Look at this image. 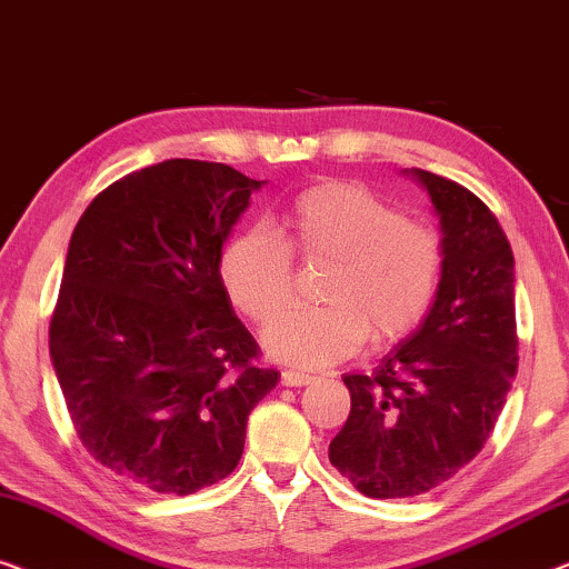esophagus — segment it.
<instances>
[{"mask_svg":"<svg viewBox=\"0 0 569 569\" xmlns=\"http://www.w3.org/2000/svg\"><path fill=\"white\" fill-rule=\"evenodd\" d=\"M281 383L283 387H307V383H311V376L303 371H293V368H286L281 373Z\"/></svg>","mask_w":569,"mask_h":569,"instance_id":"34e87169","label":"esophagus"}]
</instances>
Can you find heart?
<instances>
[{"label": "heart", "mask_w": 569, "mask_h": 569, "mask_svg": "<svg viewBox=\"0 0 569 569\" xmlns=\"http://www.w3.org/2000/svg\"><path fill=\"white\" fill-rule=\"evenodd\" d=\"M325 264L322 310L287 312L262 332L270 358L322 368L405 340L436 299L443 268L441 239L426 223L402 219L353 182H325L296 198L281 237L262 227L223 244L219 276L229 301L252 322H266L290 300V254Z\"/></svg>", "instance_id": "heart-1"}]
</instances>
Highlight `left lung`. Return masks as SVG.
Wrapping results in <instances>:
<instances>
[{
  "label": "left lung",
  "mask_w": 569,
  "mask_h": 569,
  "mask_svg": "<svg viewBox=\"0 0 569 569\" xmlns=\"http://www.w3.org/2000/svg\"><path fill=\"white\" fill-rule=\"evenodd\" d=\"M441 223L436 299L371 376L346 373L350 415L330 461L366 498H415L482 451L518 368L516 262L506 231L475 193L405 170Z\"/></svg>",
  "instance_id": "1"
}]
</instances>
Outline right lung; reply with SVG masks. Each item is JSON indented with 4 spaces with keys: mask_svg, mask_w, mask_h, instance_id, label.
I'll return each mask as SVG.
<instances>
[{
    "mask_svg": "<svg viewBox=\"0 0 569 569\" xmlns=\"http://www.w3.org/2000/svg\"><path fill=\"white\" fill-rule=\"evenodd\" d=\"M260 180L167 159L102 190L71 234L51 363L94 461L162 495L234 471L281 373L231 309L219 258Z\"/></svg>",
    "mask_w": 569,
    "mask_h": 569,
    "instance_id": "add662e5",
    "label": "right lung"
}]
</instances>
